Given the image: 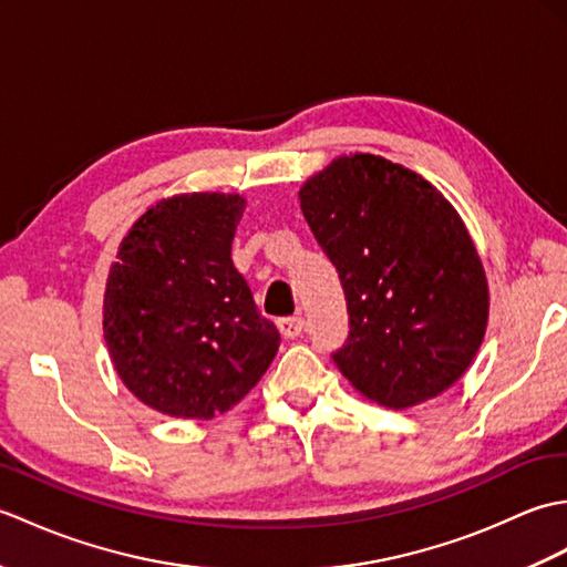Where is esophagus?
<instances>
[{"label":"esophagus","instance_id":"34e87169","mask_svg":"<svg viewBox=\"0 0 567 567\" xmlns=\"http://www.w3.org/2000/svg\"><path fill=\"white\" fill-rule=\"evenodd\" d=\"M277 329H280L285 339H299L305 331V319L302 317H285L277 321Z\"/></svg>","mask_w":567,"mask_h":567}]
</instances>
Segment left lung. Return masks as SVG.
I'll use <instances>...</instances> for the list:
<instances>
[{
	"label": "left lung",
	"mask_w": 567,
	"mask_h": 567,
	"mask_svg": "<svg viewBox=\"0 0 567 567\" xmlns=\"http://www.w3.org/2000/svg\"><path fill=\"white\" fill-rule=\"evenodd\" d=\"M299 207L339 270L351 333L333 363L390 409L451 390L483 346L487 275L461 214L429 179L382 155L333 158Z\"/></svg>",
	"instance_id": "1"
}]
</instances>
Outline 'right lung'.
<instances>
[{
  "label": "right lung",
  "instance_id": "right-lung-1",
  "mask_svg": "<svg viewBox=\"0 0 567 567\" xmlns=\"http://www.w3.org/2000/svg\"><path fill=\"white\" fill-rule=\"evenodd\" d=\"M238 192L163 197L131 224L106 275L102 329L116 375L175 419H214L256 388L280 348L234 268Z\"/></svg>",
  "mask_w": 567,
  "mask_h": 567
}]
</instances>
